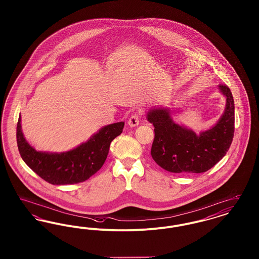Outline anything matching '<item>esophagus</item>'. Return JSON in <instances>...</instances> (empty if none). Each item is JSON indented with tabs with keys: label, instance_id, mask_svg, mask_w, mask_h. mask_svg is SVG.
Masks as SVG:
<instances>
[{
	"label": "esophagus",
	"instance_id": "esophagus-1",
	"mask_svg": "<svg viewBox=\"0 0 259 259\" xmlns=\"http://www.w3.org/2000/svg\"><path fill=\"white\" fill-rule=\"evenodd\" d=\"M139 122H140V113L136 112L133 115H131V117L129 118L128 125L130 127H135V126L139 125Z\"/></svg>",
	"mask_w": 259,
	"mask_h": 259
}]
</instances>
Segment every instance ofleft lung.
Returning <instances> with one entry per match:
<instances>
[{"label":"left lung","instance_id":"left-lung-1","mask_svg":"<svg viewBox=\"0 0 259 259\" xmlns=\"http://www.w3.org/2000/svg\"><path fill=\"white\" fill-rule=\"evenodd\" d=\"M226 107L213 127L196 135L192 130L172 121L169 110L155 108L147 118L154 126L151 156L161 168L175 174L207 172L222 160L234 136V100L229 87L220 84Z\"/></svg>","mask_w":259,"mask_h":259}]
</instances>
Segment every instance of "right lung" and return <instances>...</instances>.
I'll use <instances>...</instances> for the list:
<instances>
[{"mask_svg": "<svg viewBox=\"0 0 259 259\" xmlns=\"http://www.w3.org/2000/svg\"><path fill=\"white\" fill-rule=\"evenodd\" d=\"M124 122L101 128L87 143L61 153L37 151L26 141L21 130V116L16 127V141L25 163L51 185H74L88 180L98 172L107 159L112 140L120 135Z\"/></svg>", "mask_w": 259, "mask_h": 259, "instance_id": "1", "label": "right lung"}]
</instances>
